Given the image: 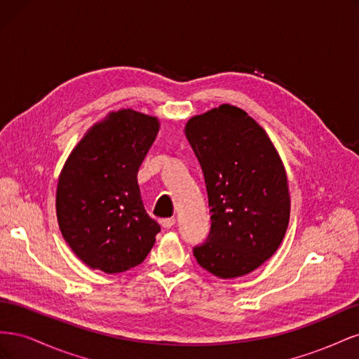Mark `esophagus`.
<instances>
[{"label":"esophagus","mask_w":359,"mask_h":359,"mask_svg":"<svg viewBox=\"0 0 359 359\" xmlns=\"http://www.w3.org/2000/svg\"><path fill=\"white\" fill-rule=\"evenodd\" d=\"M160 224L165 227V229H170V227L175 224V219H173V217H169V219H161Z\"/></svg>","instance_id":"obj_1"}]
</instances>
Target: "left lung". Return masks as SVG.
<instances>
[{
	"label": "left lung",
	"mask_w": 359,
	"mask_h": 359,
	"mask_svg": "<svg viewBox=\"0 0 359 359\" xmlns=\"http://www.w3.org/2000/svg\"><path fill=\"white\" fill-rule=\"evenodd\" d=\"M186 136L205 177L211 231L193 248L198 264L220 278L252 273L283 241L290 214L287 177L273 142L236 106L193 116Z\"/></svg>",
	"instance_id": "obj_1"
}]
</instances>
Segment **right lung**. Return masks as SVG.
I'll use <instances>...</instances> for the list:
<instances>
[{"instance_id": "obj_1", "label": "right lung", "mask_w": 359, "mask_h": 359, "mask_svg": "<svg viewBox=\"0 0 359 359\" xmlns=\"http://www.w3.org/2000/svg\"><path fill=\"white\" fill-rule=\"evenodd\" d=\"M158 119L132 109L93 126L64 165L57 187L60 231L93 269L124 273L144 262L160 224L147 214L137 170Z\"/></svg>"}]
</instances>
